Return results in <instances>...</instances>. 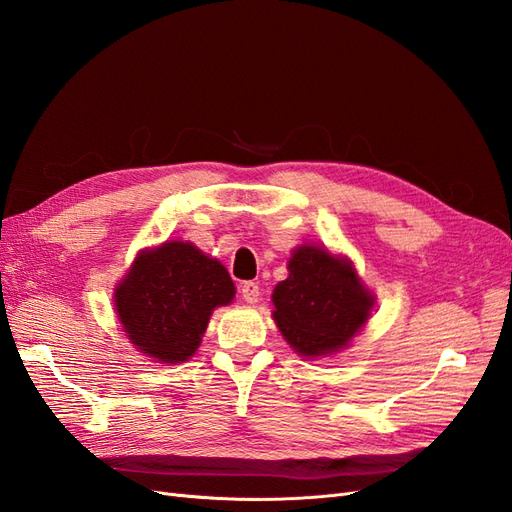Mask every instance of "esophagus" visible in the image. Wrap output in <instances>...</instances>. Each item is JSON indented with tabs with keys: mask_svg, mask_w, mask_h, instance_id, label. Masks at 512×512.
Here are the masks:
<instances>
[{
	"mask_svg": "<svg viewBox=\"0 0 512 512\" xmlns=\"http://www.w3.org/2000/svg\"><path fill=\"white\" fill-rule=\"evenodd\" d=\"M258 284L256 282H243L241 284V297L247 301V303H256L258 301Z\"/></svg>",
	"mask_w": 512,
	"mask_h": 512,
	"instance_id": "esophagus-1",
	"label": "esophagus"
}]
</instances>
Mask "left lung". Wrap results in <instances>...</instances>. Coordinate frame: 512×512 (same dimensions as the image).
I'll use <instances>...</instances> for the list:
<instances>
[{
    "label": "left lung",
    "instance_id": "left-lung-1",
    "mask_svg": "<svg viewBox=\"0 0 512 512\" xmlns=\"http://www.w3.org/2000/svg\"><path fill=\"white\" fill-rule=\"evenodd\" d=\"M290 275L273 290L275 324L303 356L344 348L369 318L374 299L346 260L303 245L292 254Z\"/></svg>",
    "mask_w": 512,
    "mask_h": 512
}]
</instances>
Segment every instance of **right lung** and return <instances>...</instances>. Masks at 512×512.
I'll return each instance as SVG.
<instances>
[{
  "mask_svg": "<svg viewBox=\"0 0 512 512\" xmlns=\"http://www.w3.org/2000/svg\"><path fill=\"white\" fill-rule=\"evenodd\" d=\"M235 297L228 271L192 243H164L134 260L115 307L130 342L162 363L190 359L211 312Z\"/></svg>",
  "mask_w": 512,
  "mask_h": 512,
  "instance_id": "obj_1",
  "label": "right lung"
}]
</instances>
